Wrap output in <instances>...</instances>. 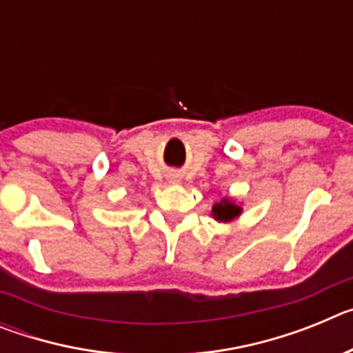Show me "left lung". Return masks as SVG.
<instances>
[{"label": "left lung", "instance_id": "1", "mask_svg": "<svg viewBox=\"0 0 353 353\" xmlns=\"http://www.w3.org/2000/svg\"><path fill=\"white\" fill-rule=\"evenodd\" d=\"M240 214H242V207L235 205V201L230 198H223L219 203L212 207V217L219 223H230V221L236 219Z\"/></svg>", "mask_w": 353, "mask_h": 353}]
</instances>
